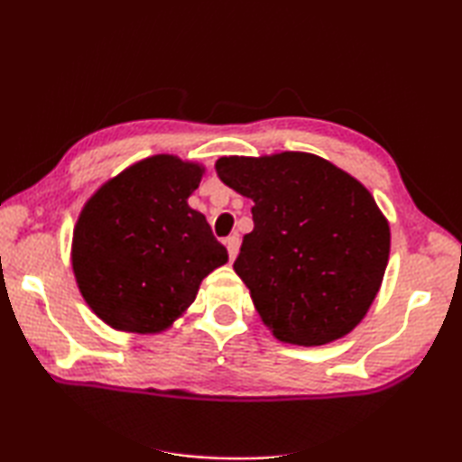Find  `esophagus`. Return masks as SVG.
<instances>
[{
  "label": "esophagus",
  "instance_id": "esophagus-1",
  "mask_svg": "<svg viewBox=\"0 0 462 462\" xmlns=\"http://www.w3.org/2000/svg\"><path fill=\"white\" fill-rule=\"evenodd\" d=\"M226 248H228L230 261L236 259L238 248H240V238H238V234H234V236H228V238H226Z\"/></svg>",
  "mask_w": 462,
  "mask_h": 462
}]
</instances>
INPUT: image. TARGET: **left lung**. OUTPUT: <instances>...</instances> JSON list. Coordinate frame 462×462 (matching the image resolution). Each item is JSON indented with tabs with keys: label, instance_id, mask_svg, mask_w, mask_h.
Returning <instances> with one entry per match:
<instances>
[{
	"label": "left lung",
	"instance_id": "left-lung-1",
	"mask_svg": "<svg viewBox=\"0 0 462 462\" xmlns=\"http://www.w3.org/2000/svg\"><path fill=\"white\" fill-rule=\"evenodd\" d=\"M216 171L254 201V228L234 271L264 326L297 346L346 336L369 311L389 261V224L369 189L310 152L222 156Z\"/></svg>",
	"mask_w": 462,
	"mask_h": 462
}]
</instances>
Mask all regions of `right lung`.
I'll return each instance as SVG.
<instances>
[{
  "label": "right lung",
  "instance_id": "obj_1",
  "mask_svg": "<svg viewBox=\"0 0 462 462\" xmlns=\"http://www.w3.org/2000/svg\"><path fill=\"white\" fill-rule=\"evenodd\" d=\"M203 167L154 154L109 179L75 224L71 263L96 316L122 332L167 330L201 281L228 263L206 216L189 208Z\"/></svg>",
  "mask_w": 462,
  "mask_h": 462
}]
</instances>
